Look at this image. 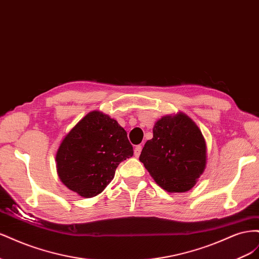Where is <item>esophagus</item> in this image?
<instances>
[{
	"label": "esophagus",
	"mask_w": 259,
	"mask_h": 259,
	"mask_svg": "<svg viewBox=\"0 0 259 259\" xmlns=\"http://www.w3.org/2000/svg\"><path fill=\"white\" fill-rule=\"evenodd\" d=\"M142 150H143V146L137 145V146L134 148V155H135V156H139V155H140V152H142Z\"/></svg>",
	"instance_id": "obj_1"
}]
</instances>
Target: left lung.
I'll list each match as a JSON object with an SVG mask.
<instances>
[{
  "label": "left lung",
  "mask_w": 259,
  "mask_h": 259,
  "mask_svg": "<svg viewBox=\"0 0 259 259\" xmlns=\"http://www.w3.org/2000/svg\"><path fill=\"white\" fill-rule=\"evenodd\" d=\"M139 160L163 189L185 192L204 171L205 140L186 114L163 116L154 124L153 137L145 144Z\"/></svg>",
  "instance_id": "left-lung-1"
}]
</instances>
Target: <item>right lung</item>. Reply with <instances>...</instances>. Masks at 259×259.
<instances>
[{"label":"right lung","mask_w":259,"mask_h":259,"mask_svg":"<svg viewBox=\"0 0 259 259\" xmlns=\"http://www.w3.org/2000/svg\"><path fill=\"white\" fill-rule=\"evenodd\" d=\"M134 154L126 132L99 111L86 114L62 140L56 154L60 180L92 198L111 183L119 164Z\"/></svg>","instance_id":"right-lung-1"}]
</instances>
